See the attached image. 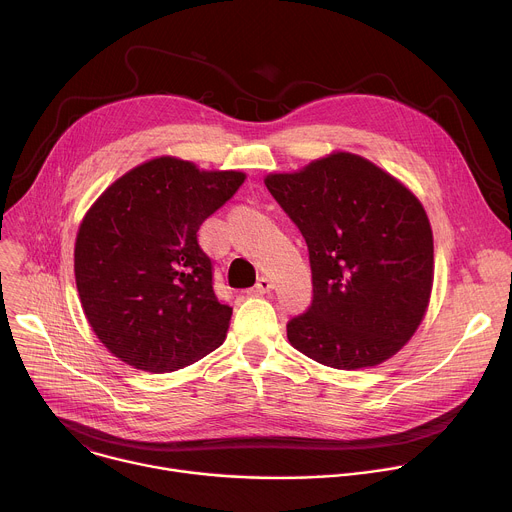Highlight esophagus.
I'll return each mask as SVG.
<instances>
[{
    "label": "esophagus",
    "mask_w": 512,
    "mask_h": 512,
    "mask_svg": "<svg viewBox=\"0 0 512 512\" xmlns=\"http://www.w3.org/2000/svg\"><path fill=\"white\" fill-rule=\"evenodd\" d=\"M273 289V281L269 277H259V281L255 283V287L251 289L253 296H263V294H269V291Z\"/></svg>",
    "instance_id": "34e87169"
}]
</instances>
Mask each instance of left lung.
<instances>
[{"label": "left lung", "mask_w": 512, "mask_h": 512, "mask_svg": "<svg viewBox=\"0 0 512 512\" xmlns=\"http://www.w3.org/2000/svg\"><path fill=\"white\" fill-rule=\"evenodd\" d=\"M265 186L306 239L312 306L287 322L291 346L332 369L393 356L423 320L433 237L421 202L354 154H332Z\"/></svg>", "instance_id": "left-lung-1"}]
</instances>
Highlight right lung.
Returning <instances> with one entry per match:
<instances>
[{
    "label": "right lung",
    "instance_id": "1",
    "mask_svg": "<svg viewBox=\"0 0 512 512\" xmlns=\"http://www.w3.org/2000/svg\"><path fill=\"white\" fill-rule=\"evenodd\" d=\"M245 182L176 158L145 162L83 218L75 277L85 316L123 362L172 373L223 344L233 308L214 294L198 229Z\"/></svg>",
    "mask_w": 512,
    "mask_h": 512
}]
</instances>
